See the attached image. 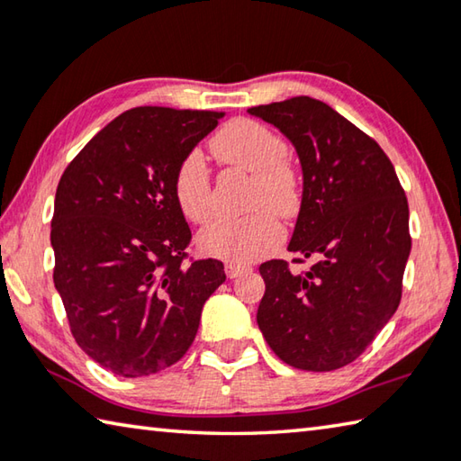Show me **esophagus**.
<instances>
[{"label": "esophagus", "instance_id": "esophagus-1", "mask_svg": "<svg viewBox=\"0 0 461 461\" xmlns=\"http://www.w3.org/2000/svg\"><path fill=\"white\" fill-rule=\"evenodd\" d=\"M224 271H226V277H229V279H237V277L243 276V273H247L249 267H247V265H240V263H235V261H226Z\"/></svg>", "mask_w": 461, "mask_h": 461}]
</instances>
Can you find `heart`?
<instances>
[{
	"instance_id": "b5f03b06",
	"label": "heart",
	"mask_w": 461,
	"mask_h": 461,
	"mask_svg": "<svg viewBox=\"0 0 461 461\" xmlns=\"http://www.w3.org/2000/svg\"><path fill=\"white\" fill-rule=\"evenodd\" d=\"M214 156L224 164L253 174L249 185V208L239 218H216L198 232V249L206 255L224 257L235 263L261 259L279 245L281 216H292L300 204L294 167L287 164V143L267 125L253 119L226 123L212 140ZM174 198L182 214L192 222L210 214V176L204 158L190 151L174 174Z\"/></svg>"
}]
</instances>
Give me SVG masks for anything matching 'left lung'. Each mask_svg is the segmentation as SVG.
<instances>
[{
    "label": "left lung",
    "instance_id": "left-lung-1",
    "mask_svg": "<svg viewBox=\"0 0 461 461\" xmlns=\"http://www.w3.org/2000/svg\"><path fill=\"white\" fill-rule=\"evenodd\" d=\"M249 115L277 127L300 158L303 192L287 251L313 257L259 267L257 324L285 365L313 373L357 360L393 318L411 253L409 204L386 153L312 96L259 104Z\"/></svg>",
    "mask_w": 461,
    "mask_h": 461
}]
</instances>
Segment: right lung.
Instances as JSON below:
<instances>
[{
    "mask_svg": "<svg viewBox=\"0 0 461 461\" xmlns=\"http://www.w3.org/2000/svg\"><path fill=\"white\" fill-rule=\"evenodd\" d=\"M221 117L129 109L80 149L56 188L54 287L77 344L119 376L176 365L226 279L216 259L184 263L192 232L174 198L176 167Z\"/></svg>",
    "mask_w": 461,
    "mask_h": 461,
    "instance_id": "right-lung-1",
    "label": "right lung"
}]
</instances>
